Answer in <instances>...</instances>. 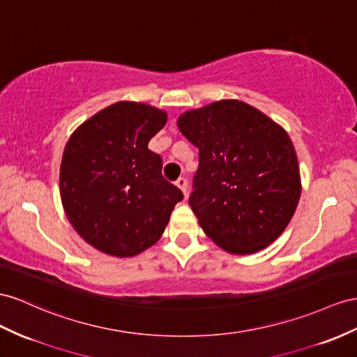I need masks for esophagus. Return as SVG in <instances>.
<instances>
[{
  "label": "esophagus",
  "mask_w": 357,
  "mask_h": 357,
  "mask_svg": "<svg viewBox=\"0 0 357 357\" xmlns=\"http://www.w3.org/2000/svg\"><path fill=\"white\" fill-rule=\"evenodd\" d=\"M175 184H176V187L178 188H181V191H182V193H184L185 196H187V185H188V182H187V178H184V176H181L176 182H175Z\"/></svg>",
  "instance_id": "34e87169"
}]
</instances>
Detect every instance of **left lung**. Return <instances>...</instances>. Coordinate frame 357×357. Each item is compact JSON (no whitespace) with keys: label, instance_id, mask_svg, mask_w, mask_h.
I'll return each mask as SVG.
<instances>
[{"label":"left lung","instance_id":"obj_1","mask_svg":"<svg viewBox=\"0 0 357 357\" xmlns=\"http://www.w3.org/2000/svg\"><path fill=\"white\" fill-rule=\"evenodd\" d=\"M178 128L199 149L188 204L204 232L229 253L266 249L285 231L301 193L287 131L235 99L190 109Z\"/></svg>","mask_w":357,"mask_h":357}]
</instances>
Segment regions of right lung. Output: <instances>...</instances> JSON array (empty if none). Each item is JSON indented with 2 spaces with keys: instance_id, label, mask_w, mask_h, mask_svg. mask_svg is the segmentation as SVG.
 Listing matches in <instances>:
<instances>
[{
  "instance_id": "obj_1",
  "label": "right lung",
  "mask_w": 357,
  "mask_h": 357,
  "mask_svg": "<svg viewBox=\"0 0 357 357\" xmlns=\"http://www.w3.org/2000/svg\"><path fill=\"white\" fill-rule=\"evenodd\" d=\"M167 113L142 102H116L79 125L60 166V196L74 229L112 257H135L157 243L184 199L161 175L148 144Z\"/></svg>"
}]
</instances>
